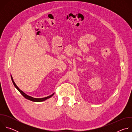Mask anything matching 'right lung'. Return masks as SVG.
<instances>
[{"mask_svg":"<svg viewBox=\"0 0 132 132\" xmlns=\"http://www.w3.org/2000/svg\"><path fill=\"white\" fill-rule=\"evenodd\" d=\"M11 78L12 81V82H13V84L14 87L18 89V90L19 91V92H20V93L21 94V95H22L25 98H26V99H28V100H31V101H34V102H41V101H45V100H46V99H47L51 98V97H52V96H53V95H54V93H53L52 95H50V96H48V97H45V98H33V97H30V96H29L26 95V94L25 93H24L22 90H21L18 87V86L16 85V84H15V82H14L12 76H11Z\"/></svg>","mask_w":132,"mask_h":132,"instance_id":"1","label":"right lung"}]
</instances>
